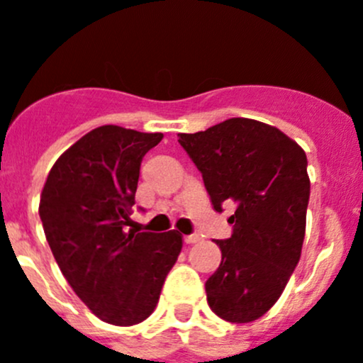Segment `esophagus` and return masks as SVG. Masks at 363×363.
Listing matches in <instances>:
<instances>
[{"instance_id": "34e87169", "label": "esophagus", "mask_w": 363, "mask_h": 363, "mask_svg": "<svg viewBox=\"0 0 363 363\" xmlns=\"http://www.w3.org/2000/svg\"><path fill=\"white\" fill-rule=\"evenodd\" d=\"M199 240H201V236L199 235H186L184 236V243H188V245L189 243H197Z\"/></svg>"}]
</instances>
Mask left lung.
I'll return each instance as SVG.
<instances>
[{
    "instance_id": "1",
    "label": "left lung",
    "mask_w": 363,
    "mask_h": 363,
    "mask_svg": "<svg viewBox=\"0 0 363 363\" xmlns=\"http://www.w3.org/2000/svg\"><path fill=\"white\" fill-rule=\"evenodd\" d=\"M201 170L211 204H236L233 235L216 240L222 262L206 281L208 304L228 323H252L270 310L297 267L306 231V154L279 128L231 118L179 134Z\"/></svg>"
}]
</instances>
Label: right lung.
I'll return each mask as SVG.
<instances>
[{"label": "right lung", "mask_w": 363, "mask_h": 363, "mask_svg": "<svg viewBox=\"0 0 363 363\" xmlns=\"http://www.w3.org/2000/svg\"><path fill=\"white\" fill-rule=\"evenodd\" d=\"M161 140V132L94 128L57 159L40 193L39 216L60 272L114 326L143 323L155 310L182 249L175 229H127L141 161Z\"/></svg>", "instance_id": "obj_1"}]
</instances>
